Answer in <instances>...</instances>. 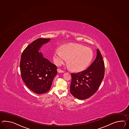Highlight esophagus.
<instances>
[{"mask_svg": "<svg viewBox=\"0 0 129 129\" xmlns=\"http://www.w3.org/2000/svg\"><path fill=\"white\" fill-rule=\"evenodd\" d=\"M57 71L58 73H64V71H63L61 69H57Z\"/></svg>", "mask_w": 129, "mask_h": 129, "instance_id": "34e87169", "label": "esophagus"}]
</instances>
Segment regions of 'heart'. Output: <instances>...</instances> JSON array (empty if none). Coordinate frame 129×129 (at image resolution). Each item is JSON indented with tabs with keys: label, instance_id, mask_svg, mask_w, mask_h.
<instances>
[{
	"label": "heart",
	"instance_id": "1",
	"mask_svg": "<svg viewBox=\"0 0 129 129\" xmlns=\"http://www.w3.org/2000/svg\"><path fill=\"white\" fill-rule=\"evenodd\" d=\"M93 56L90 48L81 44H67L61 46L54 53L55 62L60 65L67 59V64L74 71H82L88 66Z\"/></svg>",
	"mask_w": 129,
	"mask_h": 129
}]
</instances>
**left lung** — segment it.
Listing matches in <instances>:
<instances>
[{
    "label": "left lung",
    "mask_w": 129,
    "mask_h": 129,
    "mask_svg": "<svg viewBox=\"0 0 129 129\" xmlns=\"http://www.w3.org/2000/svg\"><path fill=\"white\" fill-rule=\"evenodd\" d=\"M104 63L99 50L94 62L82 72L72 73L70 91L80 100L90 98L97 91L104 76Z\"/></svg>",
    "instance_id": "1"
}]
</instances>
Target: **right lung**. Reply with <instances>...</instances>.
<instances>
[{"label": "right lung", "instance_id": "1", "mask_svg": "<svg viewBox=\"0 0 129 129\" xmlns=\"http://www.w3.org/2000/svg\"><path fill=\"white\" fill-rule=\"evenodd\" d=\"M50 39L39 38L29 44L22 52L20 70L22 80L27 87L36 94L48 91L57 73L56 65L45 58L39 50Z\"/></svg>", "mask_w": 129, "mask_h": 129}]
</instances>
